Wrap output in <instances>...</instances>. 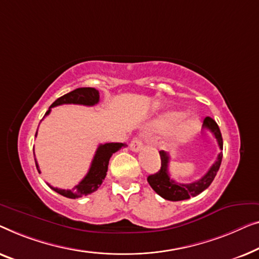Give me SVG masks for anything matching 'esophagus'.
<instances>
[{
	"label": "esophagus",
	"mask_w": 259,
	"mask_h": 259,
	"mask_svg": "<svg viewBox=\"0 0 259 259\" xmlns=\"http://www.w3.org/2000/svg\"><path fill=\"white\" fill-rule=\"evenodd\" d=\"M142 148H143V142H142V140H140L138 137H135L130 143V149L133 151L137 152V151H140Z\"/></svg>",
	"instance_id": "34e87169"
}]
</instances>
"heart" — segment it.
Returning <instances> with one entry per match:
<instances>
[{
    "instance_id": "1",
    "label": "heart",
    "mask_w": 259,
    "mask_h": 259,
    "mask_svg": "<svg viewBox=\"0 0 259 259\" xmlns=\"http://www.w3.org/2000/svg\"><path fill=\"white\" fill-rule=\"evenodd\" d=\"M184 111L180 110H165L155 116L151 121L148 122V128L156 133H167V140L171 143H182L188 141L198 129V121L195 118H185Z\"/></svg>"
}]
</instances>
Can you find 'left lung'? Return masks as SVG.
I'll return each mask as SVG.
<instances>
[{
    "label": "left lung",
    "mask_w": 259,
    "mask_h": 259,
    "mask_svg": "<svg viewBox=\"0 0 259 259\" xmlns=\"http://www.w3.org/2000/svg\"><path fill=\"white\" fill-rule=\"evenodd\" d=\"M203 128L207 129L211 134L213 135L214 138L217 140V143L220 145L221 150H223V138H222L221 130L218 128L217 123L213 121L211 117L204 118ZM159 156H161V169L154 175L148 176V183L150 184V187L154 189L155 192L167 201H184V199H189L190 197H195L205 190L206 188H209V185L212 183L213 178L216 177L217 171L220 169L222 157L223 154L220 152L216 158V162L212 165L207 172L204 175L202 178H199L198 181L192 182V183H178V182L174 181L172 178H170L169 175V155L165 151H159Z\"/></svg>",
    "instance_id": "1"
}]
</instances>
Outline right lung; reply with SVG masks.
<instances>
[{
  "label": "right lung",
  "mask_w": 259,
  "mask_h": 259,
  "mask_svg": "<svg viewBox=\"0 0 259 259\" xmlns=\"http://www.w3.org/2000/svg\"><path fill=\"white\" fill-rule=\"evenodd\" d=\"M98 102H100V93H98V90H96L95 88H78V89L72 90L70 93L63 95V96H61L60 98H57V100L50 105L49 110L46 112L45 116L49 115V112L52 111V108L57 107V105L81 104V105H88V107H92V105L97 104ZM36 135H37V133H36ZM124 145H125L124 143H105V144L98 145L96 154L94 156V159L92 162V165H90L88 174L85 175V177L83 178L77 185H75V188L72 189V190H64V189H58V188H54L49 184L48 185L53 189L54 191H56L57 194L64 196V197L72 198V199L93 194L94 191H96L97 189L101 187L102 182H103L105 176H107L109 159H110L112 154H115L116 151H118L119 149L124 147ZM35 163H36V167H37L38 172H41L36 158H35Z\"/></svg>",
  "instance_id": "right-lung-1"
}]
</instances>
